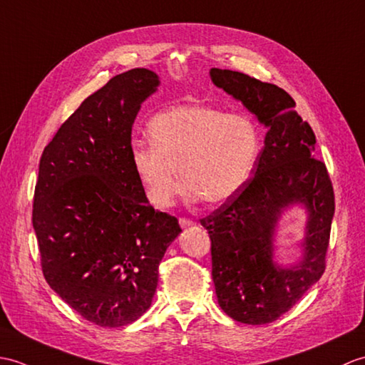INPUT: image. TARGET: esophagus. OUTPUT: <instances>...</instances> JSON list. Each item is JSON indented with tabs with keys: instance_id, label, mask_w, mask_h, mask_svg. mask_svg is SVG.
I'll return each instance as SVG.
<instances>
[{
	"instance_id": "34e87169",
	"label": "esophagus",
	"mask_w": 365,
	"mask_h": 365,
	"mask_svg": "<svg viewBox=\"0 0 365 365\" xmlns=\"http://www.w3.org/2000/svg\"><path fill=\"white\" fill-rule=\"evenodd\" d=\"M180 226L184 230H187V228H192V226H195V222L189 220V218H180Z\"/></svg>"
}]
</instances>
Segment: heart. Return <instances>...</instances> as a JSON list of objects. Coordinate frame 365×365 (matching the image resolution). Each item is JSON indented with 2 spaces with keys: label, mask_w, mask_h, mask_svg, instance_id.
I'll return each mask as SVG.
<instances>
[{
  "label": "heart",
  "mask_w": 365,
  "mask_h": 365,
  "mask_svg": "<svg viewBox=\"0 0 365 365\" xmlns=\"http://www.w3.org/2000/svg\"><path fill=\"white\" fill-rule=\"evenodd\" d=\"M148 137L151 145L131 148V164L145 195L159 209L172 206L180 178L189 200L225 205L245 187L261 151L253 120L203 104L160 112L148 123Z\"/></svg>",
  "instance_id": "b5f03b06"
}]
</instances>
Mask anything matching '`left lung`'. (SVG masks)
Segmentation results:
<instances>
[{
	"instance_id": "left-lung-1",
	"label": "left lung",
	"mask_w": 365,
	"mask_h": 365,
	"mask_svg": "<svg viewBox=\"0 0 365 365\" xmlns=\"http://www.w3.org/2000/svg\"><path fill=\"white\" fill-rule=\"evenodd\" d=\"M210 81L267 129L253 178L232 200L201 220L210 237L218 304L231 319L265 325L287 312L325 272L334 192L327 167L315 156V134L278 86L232 70H209ZM307 210L299 261H276L282 214Z\"/></svg>"
}]
</instances>
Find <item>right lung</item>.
<instances>
[{
    "mask_svg": "<svg viewBox=\"0 0 365 365\" xmlns=\"http://www.w3.org/2000/svg\"><path fill=\"white\" fill-rule=\"evenodd\" d=\"M160 84L133 68L86 98L46 145L38 164L34 226L48 284L88 322H135L155 297L159 264L180 236L155 210L131 164V131Z\"/></svg>",
    "mask_w": 365,
    "mask_h": 365,
    "instance_id": "add662e5",
    "label": "right lung"
}]
</instances>
